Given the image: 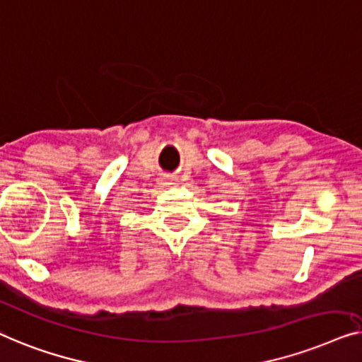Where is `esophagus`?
I'll use <instances>...</instances> for the list:
<instances>
[{"label": "esophagus", "mask_w": 362, "mask_h": 362, "mask_svg": "<svg viewBox=\"0 0 362 362\" xmlns=\"http://www.w3.org/2000/svg\"><path fill=\"white\" fill-rule=\"evenodd\" d=\"M159 183L162 187H167V185H175V180L170 179V177H162V179L159 180Z\"/></svg>", "instance_id": "esophagus-1"}]
</instances>
